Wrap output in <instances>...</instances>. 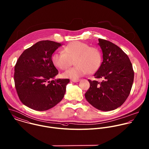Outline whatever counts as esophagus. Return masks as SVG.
<instances>
[{
    "label": "esophagus",
    "instance_id": "34e87169",
    "mask_svg": "<svg viewBox=\"0 0 149 149\" xmlns=\"http://www.w3.org/2000/svg\"><path fill=\"white\" fill-rule=\"evenodd\" d=\"M71 81L73 82L76 83V82H79V81H80V79H71Z\"/></svg>",
    "mask_w": 149,
    "mask_h": 149
}]
</instances>
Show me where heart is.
Wrapping results in <instances>:
<instances>
[{
    "instance_id": "obj_1",
    "label": "heart",
    "mask_w": 149,
    "mask_h": 149,
    "mask_svg": "<svg viewBox=\"0 0 149 149\" xmlns=\"http://www.w3.org/2000/svg\"><path fill=\"white\" fill-rule=\"evenodd\" d=\"M75 59V67L71 68L62 74L63 78L77 79L89 73L97 71L102 62V55L95 47L78 41L69 43L63 49V52H56L52 56L55 66L61 70L67 68Z\"/></svg>"
}]
</instances>
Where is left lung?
Wrapping results in <instances>:
<instances>
[{"mask_svg":"<svg viewBox=\"0 0 149 149\" xmlns=\"http://www.w3.org/2000/svg\"><path fill=\"white\" fill-rule=\"evenodd\" d=\"M98 42L103 61L94 76L103 80L100 83L88 80L90 88L85 95L96 109L110 111L119 108L127 100L133 84L134 72L129 58L118 46L101 38Z\"/></svg>","mask_w":149,"mask_h":149,"instance_id":"left-lung-1","label":"left lung"}]
</instances>
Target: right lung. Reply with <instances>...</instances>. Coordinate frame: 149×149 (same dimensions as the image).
<instances>
[{"label": "right lung", "mask_w": 149, "mask_h": 149, "mask_svg": "<svg viewBox=\"0 0 149 149\" xmlns=\"http://www.w3.org/2000/svg\"><path fill=\"white\" fill-rule=\"evenodd\" d=\"M63 44L40 41L25 50L14 68L15 86L21 101L32 109L44 111L63 98L68 79H55L58 70L52 61L54 52Z\"/></svg>", "instance_id": "1"}]
</instances>
